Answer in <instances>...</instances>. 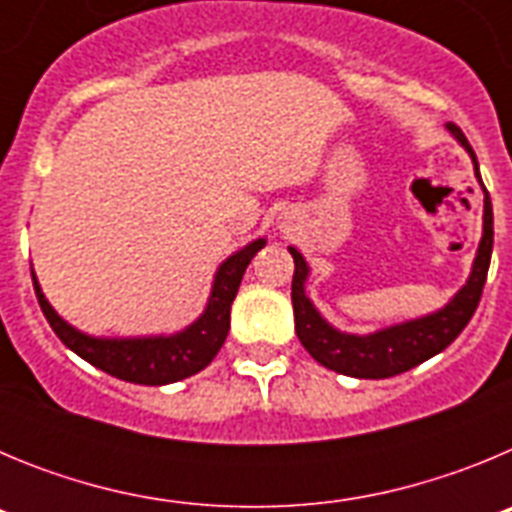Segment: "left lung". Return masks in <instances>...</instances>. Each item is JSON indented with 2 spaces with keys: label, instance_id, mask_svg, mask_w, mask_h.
I'll return each mask as SVG.
<instances>
[{
  "label": "left lung",
  "instance_id": "1",
  "mask_svg": "<svg viewBox=\"0 0 512 512\" xmlns=\"http://www.w3.org/2000/svg\"><path fill=\"white\" fill-rule=\"evenodd\" d=\"M446 128L451 130V135L459 140L461 146L467 148V153L472 156L474 174L479 179L477 156H474L469 140L464 138V133L456 125H446ZM479 184H482V179H479ZM482 192H485V217H482L485 225H482V241H479L477 259H474L467 284L441 310L423 315V318L408 320V323L390 325V328H382L377 333H369V336L341 333L315 310L310 297L305 295L310 266H307L305 256L295 246H289V253L295 259V277H292L295 330L300 343L307 348V354L318 364H323L325 369H333V372L346 374V377L387 379L423 364L431 356L441 354L449 343H454V338L467 328L474 310H477L482 289H485L487 269H490L492 202L485 184H482Z\"/></svg>",
  "mask_w": 512,
  "mask_h": 512
}]
</instances>
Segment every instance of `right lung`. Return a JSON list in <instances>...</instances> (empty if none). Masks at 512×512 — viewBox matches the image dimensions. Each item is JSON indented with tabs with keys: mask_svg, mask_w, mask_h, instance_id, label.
I'll return each mask as SVG.
<instances>
[{
	"mask_svg": "<svg viewBox=\"0 0 512 512\" xmlns=\"http://www.w3.org/2000/svg\"><path fill=\"white\" fill-rule=\"evenodd\" d=\"M266 246V238H256L253 243L235 251L233 256L220 264L215 271L210 300L200 318L187 325L174 336H143V338H97L87 336L69 325L45 300L43 289L33 274L35 295H38L40 310L45 320L51 323L53 333L63 341V346L71 348L74 354L89 361L102 372L112 374L117 379L133 384H171L179 379H187L192 374L202 372L207 364L223 348L230 330V305H233L241 279L246 274V266L261 248Z\"/></svg>",
	"mask_w": 512,
	"mask_h": 512,
	"instance_id": "1",
	"label": "right lung"
}]
</instances>
